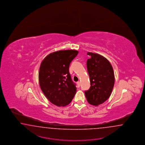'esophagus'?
Listing matches in <instances>:
<instances>
[{
    "label": "esophagus",
    "instance_id": "34e87169",
    "mask_svg": "<svg viewBox=\"0 0 145 145\" xmlns=\"http://www.w3.org/2000/svg\"><path fill=\"white\" fill-rule=\"evenodd\" d=\"M77 84H78V87H80V86H81V83L80 81H78V82H77Z\"/></svg>",
    "mask_w": 145,
    "mask_h": 145
}]
</instances>
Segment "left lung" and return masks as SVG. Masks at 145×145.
Returning a JSON list of instances; mask_svg holds the SVG:
<instances>
[{"mask_svg": "<svg viewBox=\"0 0 145 145\" xmlns=\"http://www.w3.org/2000/svg\"><path fill=\"white\" fill-rule=\"evenodd\" d=\"M87 54L91 56L86 62L91 86L84 93L90 105L98 106L108 100L112 91L114 70L109 61L102 55L91 52Z\"/></svg>", "mask_w": 145, "mask_h": 145, "instance_id": "obj_1", "label": "left lung"}]
</instances>
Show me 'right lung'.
Here are the masks:
<instances>
[{"mask_svg":"<svg viewBox=\"0 0 145 145\" xmlns=\"http://www.w3.org/2000/svg\"><path fill=\"white\" fill-rule=\"evenodd\" d=\"M78 53L76 50L53 52L41 63L39 73V86L43 93L53 104L64 106L70 104L76 92L69 67Z\"/></svg>","mask_w":145,"mask_h":145,"instance_id":"obj_1","label":"right lung"}]
</instances>
